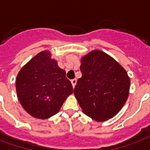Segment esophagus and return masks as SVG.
Here are the masks:
<instances>
[{"label":"esophagus","instance_id":"esophagus-1","mask_svg":"<svg viewBox=\"0 0 150 150\" xmlns=\"http://www.w3.org/2000/svg\"><path fill=\"white\" fill-rule=\"evenodd\" d=\"M76 82H77V80H76V79H72L71 80V84H72V86H73V88H75V85H76Z\"/></svg>","mask_w":150,"mask_h":150}]
</instances>
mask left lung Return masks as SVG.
Wrapping results in <instances>:
<instances>
[{"label": "left lung", "instance_id": "obj_1", "mask_svg": "<svg viewBox=\"0 0 150 150\" xmlns=\"http://www.w3.org/2000/svg\"><path fill=\"white\" fill-rule=\"evenodd\" d=\"M80 71L74 95L83 112L97 122L116 116L129 97L125 69L105 52L93 50L81 58Z\"/></svg>", "mask_w": 150, "mask_h": 150}]
</instances>
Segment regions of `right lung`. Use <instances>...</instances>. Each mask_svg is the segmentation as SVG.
<instances>
[{
    "mask_svg": "<svg viewBox=\"0 0 150 150\" xmlns=\"http://www.w3.org/2000/svg\"><path fill=\"white\" fill-rule=\"evenodd\" d=\"M16 91L25 110L33 117L45 120L59 112L73 88L51 53L43 50L19 71Z\"/></svg>",
    "mask_w": 150,
    "mask_h": 150,
    "instance_id": "add662e5",
    "label": "right lung"
}]
</instances>
